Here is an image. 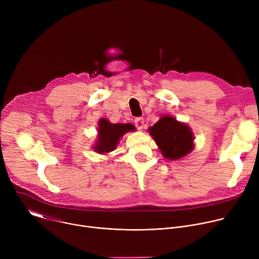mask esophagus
Masks as SVG:
<instances>
[{
    "label": "esophagus",
    "mask_w": 259,
    "mask_h": 259,
    "mask_svg": "<svg viewBox=\"0 0 259 259\" xmlns=\"http://www.w3.org/2000/svg\"><path fill=\"white\" fill-rule=\"evenodd\" d=\"M135 126H136V128H137L138 130L143 129L144 126H145V124H144V119H143V118H137V119L135 120Z\"/></svg>",
    "instance_id": "1"
}]
</instances>
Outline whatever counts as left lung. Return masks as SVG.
<instances>
[{
  "instance_id": "1",
  "label": "left lung",
  "mask_w": 259,
  "mask_h": 259,
  "mask_svg": "<svg viewBox=\"0 0 259 259\" xmlns=\"http://www.w3.org/2000/svg\"><path fill=\"white\" fill-rule=\"evenodd\" d=\"M147 131L167 160L176 161L187 157L195 147V137L191 127L172 116L163 115Z\"/></svg>"
}]
</instances>
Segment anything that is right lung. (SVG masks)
I'll use <instances>...</instances> for the list:
<instances>
[{"label":"right lung","mask_w":259,"mask_h":259,"mask_svg":"<svg viewBox=\"0 0 259 259\" xmlns=\"http://www.w3.org/2000/svg\"><path fill=\"white\" fill-rule=\"evenodd\" d=\"M134 125L126 124H113L107 119L102 118L98 121L97 137L94 142L93 150L100 155H107L116 150L120 139L128 132L135 131Z\"/></svg>","instance_id":"1"}]
</instances>
